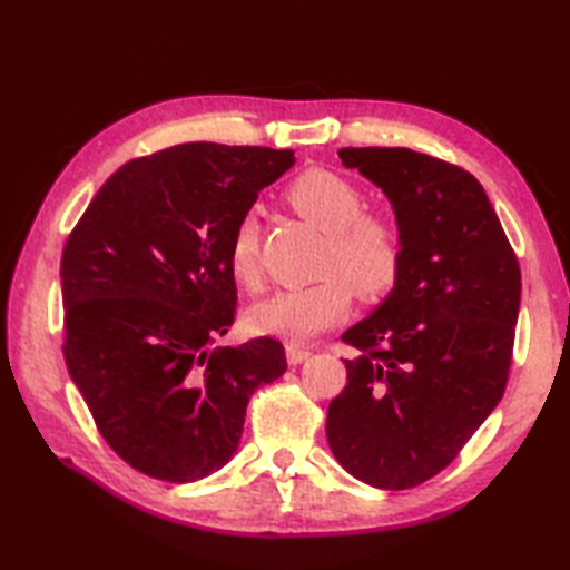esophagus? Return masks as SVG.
I'll return each mask as SVG.
<instances>
[{"instance_id": "34e87169", "label": "esophagus", "mask_w": 570, "mask_h": 570, "mask_svg": "<svg viewBox=\"0 0 570 570\" xmlns=\"http://www.w3.org/2000/svg\"><path fill=\"white\" fill-rule=\"evenodd\" d=\"M311 357V347L298 343H286V360L288 365H301V362Z\"/></svg>"}]
</instances>
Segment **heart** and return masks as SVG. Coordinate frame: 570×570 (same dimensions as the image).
I'll use <instances>...</instances> for the list:
<instances>
[{
  "label": "heart",
  "instance_id": "1",
  "mask_svg": "<svg viewBox=\"0 0 570 570\" xmlns=\"http://www.w3.org/2000/svg\"><path fill=\"white\" fill-rule=\"evenodd\" d=\"M286 200L311 225L331 235L321 282L278 288L247 311L249 331L304 343L341 323L355 292L380 296L394 286L404 257V237L384 213H362L365 198L345 176L328 168H308L286 188ZM227 269L239 284L259 282V225L245 215L233 229Z\"/></svg>",
  "mask_w": 570,
  "mask_h": 570
}]
</instances>
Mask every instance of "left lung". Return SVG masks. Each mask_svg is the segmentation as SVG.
Segmentation results:
<instances>
[{
  "mask_svg": "<svg viewBox=\"0 0 570 570\" xmlns=\"http://www.w3.org/2000/svg\"><path fill=\"white\" fill-rule=\"evenodd\" d=\"M337 156L390 200L404 257L392 292L343 333L360 355L345 360L325 433L350 475L406 490L451 463L500 404L522 274L475 176L402 147Z\"/></svg>",
  "mask_w": 570,
  "mask_h": 570,
  "instance_id": "obj_1",
  "label": "left lung"
}]
</instances>
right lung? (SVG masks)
I'll return each instance as SVG.
<instances>
[{
    "label": "right lung",
    "mask_w": 570,
    "mask_h": 570,
    "mask_svg": "<svg viewBox=\"0 0 570 570\" xmlns=\"http://www.w3.org/2000/svg\"><path fill=\"white\" fill-rule=\"evenodd\" d=\"M294 161L292 149L178 144L117 168L66 242L70 380L144 475L196 482L220 470L252 392L286 372L274 337L210 345L235 321L233 229Z\"/></svg>",
    "instance_id": "right-lung-1"
}]
</instances>
